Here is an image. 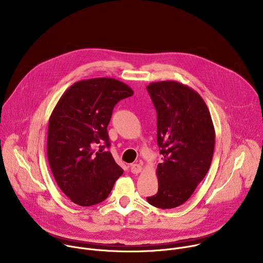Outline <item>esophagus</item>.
I'll use <instances>...</instances> for the list:
<instances>
[{"mask_svg": "<svg viewBox=\"0 0 263 263\" xmlns=\"http://www.w3.org/2000/svg\"><path fill=\"white\" fill-rule=\"evenodd\" d=\"M141 170H142V167L140 164L135 163V164L131 165V173H133V174H139L141 172Z\"/></svg>", "mask_w": 263, "mask_h": 263, "instance_id": "1", "label": "esophagus"}]
</instances>
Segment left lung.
I'll return each mask as SVG.
<instances>
[{
    "label": "left lung",
    "mask_w": 263,
    "mask_h": 263,
    "mask_svg": "<svg viewBox=\"0 0 263 263\" xmlns=\"http://www.w3.org/2000/svg\"><path fill=\"white\" fill-rule=\"evenodd\" d=\"M157 111V143L163 162L157 165L158 193L148 204L170 209L184 204L206 176L214 152L215 131L202 97L177 81L149 83Z\"/></svg>",
    "instance_id": "8db88e82"
}]
</instances>
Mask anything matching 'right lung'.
Returning a JSON list of instances; mask_svg holds the SVG:
<instances>
[{
	"label": "right lung",
	"instance_id": "obj_1",
	"mask_svg": "<svg viewBox=\"0 0 263 263\" xmlns=\"http://www.w3.org/2000/svg\"><path fill=\"white\" fill-rule=\"evenodd\" d=\"M133 93L117 79H87L68 87L55 106L49 120L48 160L59 189L72 203L103 202L123 175L104 147L110 146L107 126L112 110Z\"/></svg>",
	"mask_w": 263,
	"mask_h": 263
}]
</instances>
